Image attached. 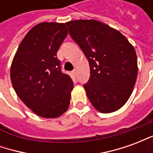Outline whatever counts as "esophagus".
Masks as SVG:
<instances>
[{"instance_id":"1","label":"esophagus","mask_w":153,"mask_h":153,"mask_svg":"<svg viewBox=\"0 0 153 153\" xmlns=\"http://www.w3.org/2000/svg\"><path fill=\"white\" fill-rule=\"evenodd\" d=\"M73 74H76V70H74V71H73Z\"/></svg>"}]
</instances>
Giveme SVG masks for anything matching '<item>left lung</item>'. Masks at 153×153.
Listing matches in <instances>:
<instances>
[{"label": "left lung", "instance_id": "left-lung-1", "mask_svg": "<svg viewBox=\"0 0 153 153\" xmlns=\"http://www.w3.org/2000/svg\"><path fill=\"white\" fill-rule=\"evenodd\" d=\"M69 33L89 62L87 96L102 113L124 106L134 87L138 63L134 47L118 30L94 19L65 23Z\"/></svg>", "mask_w": 153, "mask_h": 153}]
</instances>
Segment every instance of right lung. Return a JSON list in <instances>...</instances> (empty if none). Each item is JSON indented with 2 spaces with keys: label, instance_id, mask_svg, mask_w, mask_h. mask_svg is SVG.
<instances>
[{
  "label": "right lung",
  "instance_id": "obj_1",
  "mask_svg": "<svg viewBox=\"0 0 153 153\" xmlns=\"http://www.w3.org/2000/svg\"><path fill=\"white\" fill-rule=\"evenodd\" d=\"M68 34L65 24L40 23L26 34L12 61L10 79L22 102L43 118H56L70 106L74 83L56 57Z\"/></svg>",
  "mask_w": 153,
  "mask_h": 153
}]
</instances>
